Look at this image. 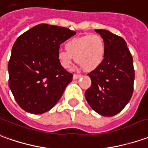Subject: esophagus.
I'll return each mask as SVG.
<instances>
[{"label":"esophagus","mask_w":148,"mask_h":148,"mask_svg":"<svg viewBox=\"0 0 148 148\" xmlns=\"http://www.w3.org/2000/svg\"><path fill=\"white\" fill-rule=\"evenodd\" d=\"M81 77H82V75H80V74H74L73 75V79L75 80V79H78V78H81Z\"/></svg>","instance_id":"obj_1"}]
</instances>
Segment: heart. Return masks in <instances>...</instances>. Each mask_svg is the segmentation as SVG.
Returning a JSON list of instances; mask_svg holds the SVG:
<instances>
[{
	"mask_svg": "<svg viewBox=\"0 0 148 148\" xmlns=\"http://www.w3.org/2000/svg\"><path fill=\"white\" fill-rule=\"evenodd\" d=\"M66 50L60 49L57 60L64 69H69L75 58L76 62L87 71L97 69L105 56V45L98 35H86L74 37L66 42Z\"/></svg>",
	"mask_w": 148,
	"mask_h": 148,
	"instance_id": "heart-1",
	"label": "heart"
}]
</instances>
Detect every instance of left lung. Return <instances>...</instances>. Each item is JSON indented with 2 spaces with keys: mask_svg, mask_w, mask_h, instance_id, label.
<instances>
[{
  "mask_svg": "<svg viewBox=\"0 0 148 148\" xmlns=\"http://www.w3.org/2000/svg\"><path fill=\"white\" fill-rule=\"evenodd\" d=\"M95 32L103 40L105 56L102 64L88 74L91 86L85 97L95 112L112 116L125 108L133 94V58L124 39L107 30Z\"/></svg>",
  "mask_w": 148,
  "mask_h": 148,
  "instance_id": "left-lung-1",
  "label": "left lung"
}]
</instances>
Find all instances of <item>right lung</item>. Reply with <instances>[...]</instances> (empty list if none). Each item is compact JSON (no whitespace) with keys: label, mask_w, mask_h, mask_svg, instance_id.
Wrapping results in <instances>:
<instances>
[{"label":"right lung","mask_w":148,"mask_h":148,"mask_svg":"<svg viewBox=\"0 0 148 148\" xmlns=\"http://www.w3.org/2000/svg\"><path fill=\"white\" fill-rule=\"evenodd\" d=\"M76 34L66 27L39 24L16 40L8 64L9 87L26 112L42 114L61 99L73 74L60 65V45Z\"/></svg>","instance_id":"1"}]
</instances>
